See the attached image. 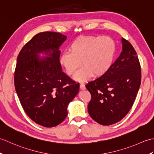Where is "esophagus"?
Segmentation results:
<instances>
[{"label": "esophagus", "instance_id": "34e87169", "mask_svg": "<svg viewBox=\"0 0 154 154\" xmlns=\"http://www.w3.org/2000/svg\"><path fill=\"white\" fill-rule=\"evenodd\" d=\"M80 89L81 90H85V85L83 84V83L80 84Z\"/></svg>", "mask_w": 154, "mask_h": 154}]
</instances>
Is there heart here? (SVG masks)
Wrapping results in <instances>:
<instances>
[{"instance_id": "heart-1", "label": "heart", "mask_w": 154, "mask_h": 154, "mask_svg": "<svg viewBox=\"0 0 154 154\" xmlns=\"http://www.w3.org/2000/svg\"><path fill=\"white\" fill-rule=\"evenodd\" d=\"M68 51L61 55L60 63L68 75L77 73L75 79L85 81L106 74L113 64L116 45L113 39L103 35L77 38L71 42Z\"/></svg>"}]
</instances>
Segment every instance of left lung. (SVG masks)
I'll list each match as a JSON object with an SVG mask.
<instances>
[{"mask_svg": "<svg viewBox=\"0 0 154 154\" xmlns=\"http://www.w3.org/2000/svg\"><path fill=\"white\" fill-rule=\"evenodd\" d=\"M122 51L106 74L88 83L91 94L88 112L100 124L122 120L131 109L141 84V67L131 44L122 38Z\"/></svg>", "mask_w": 154, "mask_h": 154, "instance_id": "obj_1", "label": "left lung"}]
</instances>
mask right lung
<instances>
[{
  "mask_svg": "<svg viewBox=\"0 0 154 154\" xmlns=\"http://www.w3.org/2000/svg\"><path fill=\"white\" fill-rule=\"evenodd\" d=\"M66 39L58 32H41L22 48L17 57L14 86L20 102L27 115L44 127L63 122L69 103L79 91V84L62 71L60 62L59 49Z\"/></svg>",
  "mask_w": 154,
  "mask_h": 154,
  "instance_id": "1",
  "label": "right lung"
}]
</instances>
